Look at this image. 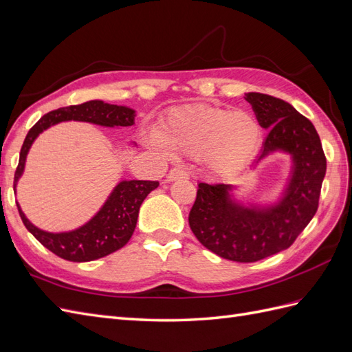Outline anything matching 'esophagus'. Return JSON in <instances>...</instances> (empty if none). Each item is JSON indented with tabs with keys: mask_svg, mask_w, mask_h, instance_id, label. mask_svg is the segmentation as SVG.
<instances>
[{
	"mask_svg": "<svg viewBox=\"0 0 352 352\" xmlns=\"http://www.w3.org/2000/svg\"><path fill=\"white\" fill-rule=\"evenodd\" d=\"M187 177H188V174L184 168H173L168 174V182H174V179L187 178Z\"/></svg>",
	"mask_w": 352,
	"mask_h": 352,
	"instance_id": "1",
	"label": "esophagus"
}]
</instances>
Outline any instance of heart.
Listing matches in <instances>:
<instances>
[{"label": "heart", "instance_id": "heart-1", "mask_svg": "<svg viewBox=\"0 0 352 352\" xmlns=\"http://www.w3.org/2000/svg\"><path fill=\"white\" fill-rule=\"evenodd\" d=\"M155 137L173 156H204L217 169H236L256 156L263 129L251 113L187 104L170 108L162 117Z\"/></svg>", "mask_w": 352, "mask_h": 352}]
</instances>
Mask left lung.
<instances>
[{"label": "left lung", "mask_w": 352, "mask_h": 352, "mask_svg": "<svg viewBox=\"0 0 352 352\" xmlns=\"http://www.w3.org/2000/svg\"><path fill=\"white\" fill-rule=\"evenodd\" d=\"M260 126L269 129L258 160L281 148L292 153L294 170L284 199L258 211L229 201L226 184L199 183L188 224L197 241L217 256L253 263L287 250L318 210L327 160L314 124L283 99L250 92Z\"/></svg>", "instance_id": "left-lung-1"}]
</instances>
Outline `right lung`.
<instances>
[{
  "label": "right lung",
  "mask_w": 352,
  "mask_h": 352,
  "mask_svg": "<svg viewBox=\"0 0 352 352\" xmlns=\"http://www.w3.org/2000/svg\"><path fill=\"white\" fill-rule=\"evenodd\" d=\"M133 119L135 111L131 108L105 104L102 101L69 105L44 114L26 133L21 148L19 165L14 173L13 187L16 188L17 179L23 173L26 155H28L34 140L49 126L65 120H82L101 126H131L133 124ZM157 186L159 182H144V179L119 183L101 211L92 220L80 229L67 233H49L40 230L25 217L19 205H17V210H19L25 228L53 254L65 258L68 262H92V260L105 257L128 244L135 226H137L138 211L142 201Z\"/></svg>",
  "instance_id": "1"
}]
</instances>
